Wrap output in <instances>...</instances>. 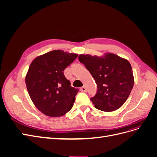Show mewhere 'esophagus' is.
I'll return each mask as SVG.
<instances>
[{"label": "esophagus", "instance_id": "1", "mask_svg": "<svg viewBox=\"0 0 157 157\" xmlns=\"http://www.w3.org/2000/svg\"><path fill=\"white\" fill-rule=\"evenodd\" d=\"M80 90H81V92H86V88L85 86L81 87V88H80Z\"/></svg>", "mask_w": 157, "mask_h": 157}]
</instances>
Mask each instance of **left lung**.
I'll list each match as a JSON object with an SVG mask.
<instances>
[{
	"instance_id": "8db88e82",
	"label": "left lung",
	"mask_w": 157,
	"mask_h": 157,
	"mask_svg": "<svg viewBox=\"0 0 157 157\" xmlns=\"http://www.w3.org/2000/svg\"><path fill=\"white\" fill-rule=\"evenodd\" d=\"M78 59L97 84V93L90 98L95 108L112 112L121 107L134 84L132 66L128 61L112 53H106L103 57L81 54Z\"/></svg>"
}]
</instances>
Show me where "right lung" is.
I'll use <instances>...</instances> for the list:
<instances>
[{"instance_id":"add662e5","label":"right lung","mask_w":157,"mask_h":157,"mask_svg":"<svg viewBox=\"0 0 157 157\" xmlns=\"http://www.w3.org/2000/svg\"><path fill=\"white\" fill-rule=\"evenodd\" d=\"M77 54L55 50L34 59L25 77V84L34 105L49 117H60L72 108L79 89L71 86L63 71Z\"/></svg>"}]
</instances>
